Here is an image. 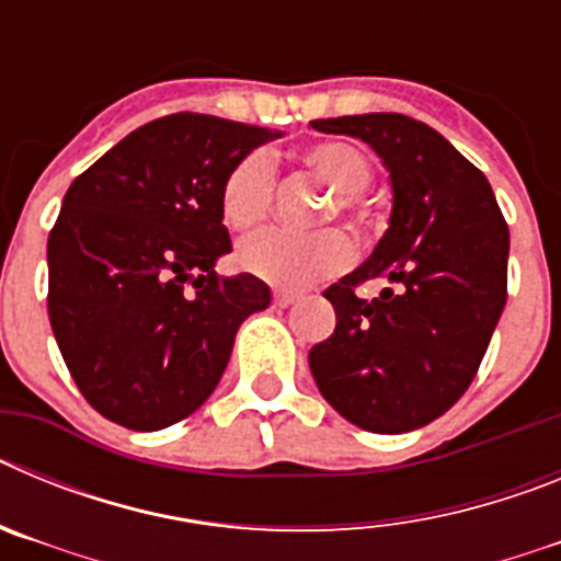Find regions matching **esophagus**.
I'll return each mask as SVG.
<instances>
[{"label": "esophagus", "mask_w": 561, "mask_h": 561, "mask_svg": "<svg viewBox=\"0 0 561 561\" xmlns=\"http://www.w3.org/2000/svg\"><path fill=\"white\" fill-rule=\"evenodd\" d=\"M295 300H300V295H295V291H284V289H275V295H272V304L280 306V309H286V306H291Z\"/></svg>", "instance_id": "1"}]
</instances>
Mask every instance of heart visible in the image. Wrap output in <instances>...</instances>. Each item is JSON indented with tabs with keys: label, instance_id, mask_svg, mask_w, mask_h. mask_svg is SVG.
<instances>
[{
	"label": "heart",
	"instance_id": "b5f03b06",
	"mask_svg": "<svg viewBox=\"0 0 561 561\" xmlns=\"http://www.w3.org/2000/svg\"><path fill=\"white\" fill-rule=\"evenodd\" d=\"M314 176L334 187L336 207L354 213L362 191L370 185V160L351 142H314L300 153ZM275 168L270 153L252 151L230 168L221 185V219L230 230H250L270 213ZM348 238L336 230L291 232L264 230L238 247V266L280 289H304L314 280L336 275L351 264Z\"/></svg>",
	"mask_w": 561,
	"mask_h": 561
}]
</instances>
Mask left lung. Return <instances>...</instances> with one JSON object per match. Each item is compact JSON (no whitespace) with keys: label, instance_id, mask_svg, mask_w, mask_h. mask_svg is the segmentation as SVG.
I'll list each match as a JSON object with an SVG mask.
<instances>
[{"label":"left lung","instance_id":"left-lung-1","mask_svg":"<svg viewBox=\"0 0 561 561\" xmlns=\"http://www.w3.org/2000/svg\"><path fill=\"white\" fill-rule=\"evenodd\" d=\"M368 142L390 173V221L368 261L323 297L336 329L309 351L331 408L399 435L447 413L472 385L505 306L508 227L483 173L435 128L393 112L314 121ZM385 276L374 301L353 289Z\"/></svg>","mask_w":561,"mask_h":561}]
</instances>
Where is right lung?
Returning a JSON list of instances; mask_svg holds the SVG:
<instances>
[{"mask_svg":"<svg viewBox=\"0 0 561 561\" xmlns=\"http://www.w3.org/2000/svg\"><path fill=\"white\" fill-rule=\"evenodd\" d=\"M275 140L213 114L160 117L106 151L61 202L47 241L49 325L83 399L128 430H165L210 399L247 317L272 295L216 275L230 168Z\"/></svg>","mask_w":561,"mask_h":561,"instance_id":"right-lung-1","label":"right lung"}]
</instances>
